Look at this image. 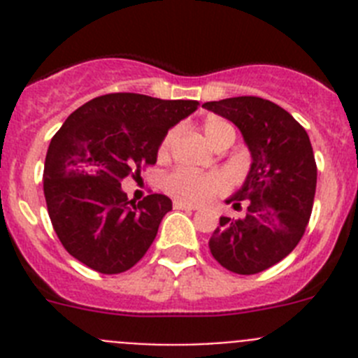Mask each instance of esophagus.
Here are the masks:
<instances>
[{"label":"esophagus","instance_id":"esophagus-1","mask_svg":"<svg viewBox=\"0 0 358 358\" xmlns=\"http://www.w3.org/2000/svg\"><path fill=\"white\" fill-rule=\"evenodd\" d=\"M173 208H176V210H188V211L195 210V206H192V204H186V202H182V201H173Z\"/></svg>","mask_w":358,"mask_h":358}]
</instances>
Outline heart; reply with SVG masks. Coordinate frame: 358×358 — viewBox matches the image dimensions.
I'll use <instances>...</instances> for the list:
<instances>
[{
  "instance_id": "heart-1",
  "label": "heart",
  "mask_w": 358,
  "mask_h": 358,
  "mask_svg": "<svg viewBox=\"0 0 358 358\" xmlns=\"http://www.w3.org/2000/svg\"><path fill=\"white\" fill-rule=\"evenodd\" d=\"M204 134L215 148L226 141H235V127L222 118H208L204 122ZM177 129H170L159 145V156H166L176 141ZM164 189L170 195L189 204H201L226 189V177L218 172H197L189 169H176L164 177Z\"/></svg>"
}]
</instances>
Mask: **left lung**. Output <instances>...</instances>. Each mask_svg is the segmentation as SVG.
<instances>
[{"instance_id":"8db88e82","label":"left lung","mask_w":358,"mask_h":358,"mask_svg":"<svg viewBox=\"0 0 358 358\" xmlns=\"http://www.w3.org/2000/svg\"><path fill=\"white\" fill-rule=\"evenodd\" d=\"M202 107L233 122L251 152V170L231 199L245 217H220L210 238L218 264L236 274H258L294 251L314 206L317 166L305 129L283 107L258 96H235Z\"/></svg>"}]
</instances>
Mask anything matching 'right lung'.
<instances>
[{
	"label": "right lung",
	"mask_w": 358,
	"mask_h": 358,
	"mask_svg": "<svg viewBox=\"0 0 358 358\" xmlns=\"http://www.w3.org/2000/svg\"><path fill=\"white\" fill-rule=\"evenodd\" d=\"M197 106V100L110 93L68 116L44 161V197L73 258L102 274L125 273L143 258L172 201L152 194L136 204L122 181L156 163L164 134Z\"/></svg>",
	"instance_id": "right-lung-1"
}]
</instances>
